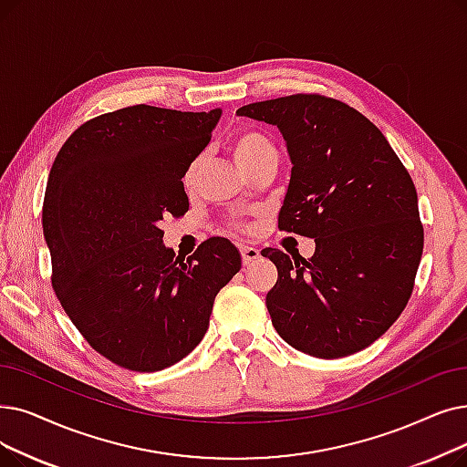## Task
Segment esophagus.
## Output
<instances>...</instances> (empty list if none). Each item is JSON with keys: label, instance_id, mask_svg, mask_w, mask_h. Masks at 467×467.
Returning a JSON list of instances; mask_svg holds the SVG:
<instances>
[{"label": "esophagus", "instance_id": "esophagus-1", "mask_svg": "<svg viewBox=\"0 0 467 467\" xmlns=\"http://www.w3.org/2000/svg\"><path fill=\"white\" fill-rule=\"evenodd\" d=\"M240 255H242V263H244V265H250V263L259 259V250L240 244Z\"/></svg>", "mask_w": 467, "mask_h": 467}]
</instances>
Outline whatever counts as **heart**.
I'll return each instance as SVG.
<instances>
[{"label": "heart", "mask_w": 467, "mask_h": 467, "mask_svg": "<svg viewBox=\"0 0 467 467\" xmlns=\"http://www.w3.org/2000/svg\"><path fill=\"white\" fill-rule=\"evenodd\" d=\"M229 150H231L233 160L246 173L255 164H259V161H263L265 158H271V156H276V147H275L273 140L265 133H261L257 130H240L233 137ZM198 170H200V158H194L191 164L185 168V173H183V185L187 189L194 183V177H196ZM229 229H234V231L244 229V223L238 221V219H233L229 223Z\"/></svg>", "instance_id": "1"}]
</instances>
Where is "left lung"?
Wrapping results in <instances>:
<instances>
[{"label": "left lung", "mask_w": 467, "mask_h": 467, "mask_svg": "<svg viewBox=\"0 0 467 467\" xmlns=\"http://www.w3.org/2000/svg\"><path fill=\"white\" fill-rule=\"evenodd\" d=\"M280 130L292 177L278 229L315 238L303 259L265 248L278 271L267 309L278 336L317 358L368 348L407 307L423 252L412 177L353 107L318 93L236 110Z\"/></svg>", "instance_id": "8db88e82"}]
</instances>
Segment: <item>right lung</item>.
I'll return each instance as SVG.
<instances>
[{"label":"right lung","instance_id":"right-lung-1","mask_svg":"<svg viewBox=\"0 0 467 467\" xmlns=\"http://www.w3.org/2000/svg\"><path fill=\"white\" fill-rule=\"evenodd\" d=\"M219 116L119 109L79 126L53 161L42 225L55 296L89 346L126 370L158 372L185 358L240 271L227 238H208L185 259L160 229L164 217L187 213L181 179Z\"/></svg>","mask_w":467,"mask_h":467}]
</instances>
